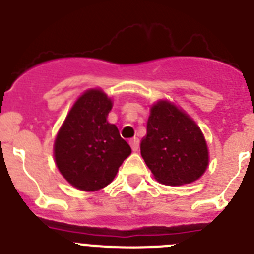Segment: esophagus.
<instances>
[{
  "mask_svg": "<svg viewBox=\"0 0 254 254\" xmlns=\"http://www.w3.org/2000/svg\"><path fill=\"white\" fill-rule=\"evenodd\" d=\"M129 145H131V149L133 151H137L138 146H140V141L137 138H132V140H129Z\"/></svg>",
  "mask_w": 254,
  "mask_h": 254,
  "instance_id": "1",
  "label": "esophagus"
}]
</instances>
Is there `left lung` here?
Listing matches in <instances>:
<instances>
[{
	"instance_id": "obj_1",
	"label": "left lung",
	"mask_w": 254,
	"mask_h": 254,
	"mask_svg": "<svg viewBox=\"0 0 254 254\" xmlns=\"http://www.w3.org/2000/svg\"><path fill=\"white\" fill-rule=\"evenodd\" d=\"M141 155L155 179L168 186L197 181L208 164L207 145L199 127L167 100L151 107Z\"/></svg>"
}]
</instances>
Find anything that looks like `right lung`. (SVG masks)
Masks as SVG:
<instances>
[{
  "instance_id": "1",
  "label": "right lung",
  "mask_w": 254,
  "mask_h": 254,
  "mask_svg": "<svg viewBox=\"0 0 254 254\" xmlns=\"http://www.w3.org/2000/svg\"><path fill=\"white\" fill-rule=\"evenodd\" d=\"M112 100L102 90L82 94L69 111L55 142L61 174L73 187L98 190L111 183L131 147L116 125L108 123Z\"/></svg>"
}]
</instances>
